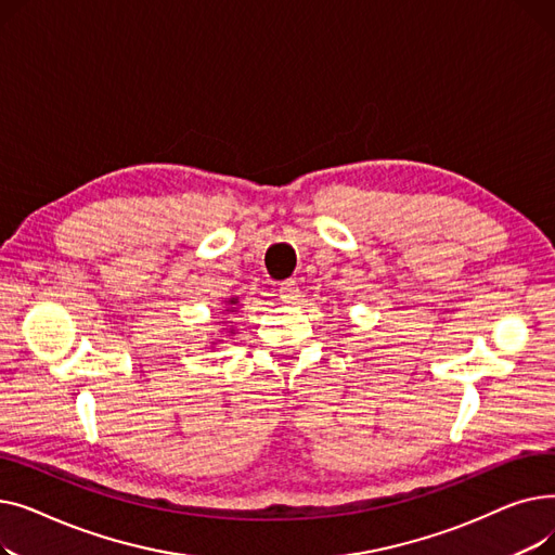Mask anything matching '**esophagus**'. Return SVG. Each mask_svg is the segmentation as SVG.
<instances>
[{"instance_id":"1","label":"esophagus","mask_w":555,"mask_h":555,"mask_svg":"<svg viewBox=\"0 0 555 555\" xmlns=\"http://www.w3.org/2000/svg\"><path fill=\"white\" fill-rule=\"evenodd\" d=\"M279 297H281V301L283 304H293L297 297H299V285H297V281H283L281 283V287H279Z\"/></svg>"}]
</instances>
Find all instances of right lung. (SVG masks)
I'll return each mask as SVG.
<instances>
[{
	"label": "right lung",
	"mask_w": 555,
	"mask_h": 555,
	"mask_svg": "<svg viewBox=\"0 0 555 555\" xmlns=\"http://www.w3.org/2000/svg\"><path fill=\"white\" fill-rule=\"evenodd\" d=\"M224 306H227V308H224L220 314H233V312H238V297H231L229 301H224ZM222 333L236 335V328H229V331H227V328H222ZM218 341H220V339H216L214 344H218Z\"/></svg>",
	"instance_id": "obj_1"
}]
</instances>
